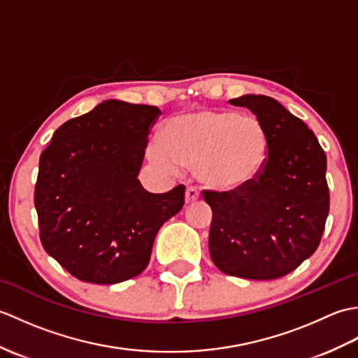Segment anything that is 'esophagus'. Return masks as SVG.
I'll list each match as a JSON object with an SVG mask.
<instances>
[{"mask_svg": "<svg viewBox=\"0 0 358 358\" xmlns=\"http://www.w3.org/2000/svg\"><path fill=\"white\" fill-rule=\"evenodd\" d=\"M199 199H200V192L196 191L195 187H187V189H186V195H185L186 204L194 203V201H196Z\"/></svg>", "mask_w": 358, "mask_h": 358, "instance_id": "1", "label": "esophagus"}]
</instances>
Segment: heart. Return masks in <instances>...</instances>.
Segmentation results:
<instances>
[{
    "mask_svg": "<svg viewBox=\"0 0 358 358\" xmlns=\"http://www.w3.org/2000/svg\"><path fill=\"white\" fill-rule=\"evenodd\" d=\"M269 154V134L260 120L210 108L171 117L159 141L149 146V157L159 169H194L203 186L226 194L254 185Z\"/></svg>",
    "mask_w": 358,
    "mask_h": 358,
    "instance_id": "1",
    "label": "heart"
}]
</instances>
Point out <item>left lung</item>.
<instances>
[{
    "mask_svg": "<svg viewBox=\"0 0 358 358\" xmlns=\"http://www.w3.org/2000/svg\"><path fill=\"white\" fill-rule=\"evenodd\" d=\"M269 134L271 154L254 185L238 192L203 191L212 209L209 252L232 277L275 280L313 255L329 214L326 155L314 132L277 100L243 95Z\"/></svg>",
    "mask_w": 358,
    "mask_h": 358,
    "instance_id": "1",
    "label": "left lung"
}]
</instances>
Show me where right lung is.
Instances as JSON below:
<instances>
[{
	"label": "right lung",
	"instance_id": "1",
	"mask_svg": "<svg viewBox=\"0 0 358 358\" xmlns=\"http://www.w3.org/2000/svg\"><path fill=\"white\" fill-rule=\"evenodd\" d=\"M162 110L108 100L59 126L40 157L35 209L41 245L86 283L115 285L146 269L185 186L150 194L140 183L148 135Z\"/></svg>",
	"mask_w": 358,
	"mask_h": 358
}]
</instances>
